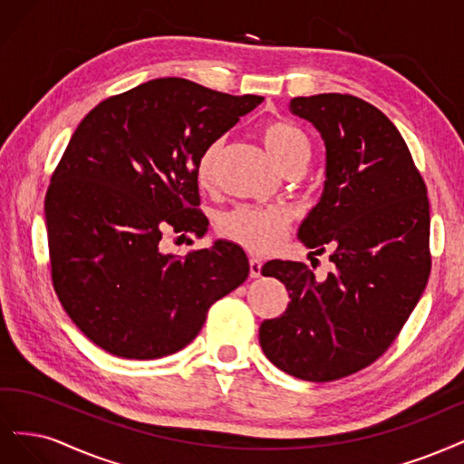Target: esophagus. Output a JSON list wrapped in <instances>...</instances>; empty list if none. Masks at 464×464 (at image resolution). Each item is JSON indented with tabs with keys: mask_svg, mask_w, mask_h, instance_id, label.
<instances>
[{
	"mask_svg": "<svg viewBox=\"0 0 464 464\" xmlns=\"http://www.w3.org/2000/svg\"><path fill=\"white\" fill-rule=\"evenodd\" d=\"M250 277H260L262 276V260L258 258H250Z\"/></svg>",
	"mask_w": 464,
	"mask_h": 464,
	"instance_id": "34e87169",
	"label": "esophagus"
}]
</instances>
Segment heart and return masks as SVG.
Listing matches in <instances>:
<instances>
[{
  "label": "heart",
  "instance_id": "heart-1",
  "mask_svg": "<svg viewBox=\"0 0 464 464\" xmlns=\"http://www.w3.org/2000/svg\"><path fill=\"white\" fill-rule=\"evenodd\" d=\"M260 137L267 154L276 160L281 169H287L293 163L308 160L310 142L306 134L295 125L270 123L262 129ZM219 146V142H212L198 160L197 177L202 185L212 181ZM287 226L289 216L281 208L238 206L221 218L223 233L252 252L272 250L279 243L283 233L287 231Z\"/></svg>",
  "mask_w": 464,
  "mask_h": 464
}]
</instances>
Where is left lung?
<instances>
[{"label": "left lung", "mask_w": 464, "mask_h": 464, "mask_svg": "<svg viewBox=\"0 0 464 464\" xmlns=\"http://www.w3.org/2000/svg\"><path fill=\"white\" fill-rule=\"evenodd\" d=\"M325 146L320 202L298 227L310 254L330 248L334 270L318 279L301 262L272 260L285 283L283 316L264 320L260 345L283 372L332 382L382 356L409 320L430 276V204L397 127L349 94L293 98Z\"/></svg>", "instance_id": "8db88e82"}]
</instances>
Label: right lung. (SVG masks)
<instances>
[{
	"label": "right lung",
	"instance_id": "add662e5",
	"mask_svg": "<svg viewBox=\"0 0 464 464\" xmlns=\"http://www.w3.org/2000/svg\"><path fill=\"white\" fill-rule=\"evenodd\" d=\"M262 100L154 79L103 100L74 130L44 210L55 293L100 349L134 361L181 351L248 277L231 241L185 258L160 241L168 229L206 233L198 160Z\"/></svg>",
	"mask_w": 464,
	"mask_h": 464
}]
</instances>
